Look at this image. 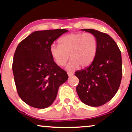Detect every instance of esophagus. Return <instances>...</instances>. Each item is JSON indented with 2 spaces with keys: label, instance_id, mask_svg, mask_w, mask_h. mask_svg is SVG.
I'll use <instances>...</instances> for the list:
<instances>
[{
  "label": "esophagus",
  "instance_id": "1",
  "mask_svg": "<svg viewBox=\"0 0 132 132\" xmlns=\"http://www.w3.org/2000/svg\"><path fill=\"white\" fill-rule=\"evenodd\" d=\"M67 73L69 77H71V76H72V75H73V72H68Z\"/></svg>",
  "mask_w": 132,
  "mask_h": 132
}]
</instances>
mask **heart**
Instances as JSON below:
<instances>
[{"label":"heart","instance_id":"b5f03b06","mask_svg":"<svg viewBox=\"0 0 132 132\" xmlns=\"http://www.w3.org/2000/svg\"><path fill=\"white\" fill-rule=\"evenodd\" d=\"M97 50V39L90 32L71 33L62 37L59 45L52 44L50 46L51 55L59 66H64L70 56L71 59L66 67L68 70L89 66Z\"/></svg>","mask_w":132,"mask_h":132}]
</instances>
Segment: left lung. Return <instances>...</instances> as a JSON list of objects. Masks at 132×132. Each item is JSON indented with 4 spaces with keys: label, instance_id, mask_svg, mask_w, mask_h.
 Returning <instances> with one entry per match:
<instances>
[{
    "label": "left lung",
    "instance_id": "1",
    "mask_svg": "<svg viewBox=\"0 0 132 132\" xmlns=\"http://www.w3.org/2000/svg\"><path fill=\"white\" fill-rule=\"evenodd\" d=\"M81 31L92 33L98 42L93 62L77 71L79 79L76 90L82 103L98 107L109 101L117 94L122 78V59L118 46L110 36L92 29Z\"/></svg>",
    "mask_w": 132,
    "mask_h": 132
}]
</instances>
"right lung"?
I'll return each mask as SVG.
<instances>
[{
  "label": "right lung",
  "mask_w": 132,
  "mask_h": 132,
  "mask_svg": "<svg viewBox=\"0 0 132 132\" xmlns=\"http://www.w3.org/2000/svg\"><path fill=\"white\" fill-rule=\"evenodd\" d=\"M63 29L37 31L17 46L14 55L13 72L19 96L33 108L50 106L57 95L59 87L68 79L50 53V46Z\"/></svg>",
  "instance_id": "1"
}]
</instances>
